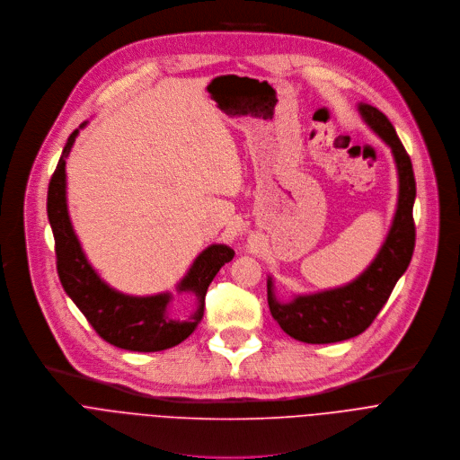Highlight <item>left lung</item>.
<instances>
[{"mask_svg": "<svg viewBox=\"0 0 460 460\" xmlns=\"http://www.w3.org/2000/svg\"><path fill=\"white\" fill-rule=\"evenodd\" d=\"M360 114L392 148L399 170V205L392 230L376 261L353 283L296 297L292 303L275 301L268 281V306L271 317L294 339L308 344H328L351 339L368 328L386 305L401 275L406 271L415 248V175L411 159L390 119L370 105Z\"/></svg>", "mask_w": 460, "mask_h": 460, "instance_id": "1", "label": "left lung"}]
</instances>
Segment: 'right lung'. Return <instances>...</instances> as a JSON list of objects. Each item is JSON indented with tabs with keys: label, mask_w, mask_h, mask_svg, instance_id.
<instances>
[{
	"label": "right lung",
	"mask_w": 460,
	"mask_h": 460,
	"mask_svg": "<svg viewBox=\"0 0 460 460\" xmlns=\"http://www.w3.org/2000/svg\"><path fill=\"white\" fill-rule=\"evenodd\" d=\"M75 136L77 130H74L65 143L58 166L50 177L47 194V214L54 234L59 281L66 296L103 341L130 351H161L177 346L201 323L205 315L207 290L219 268L234 259V250L225 244L208 246L196 259L187 278L181 281V292L189 290L199 299V306L189 321H173L168 317V294L130 297L107 287L88 264L68 219L65 159L75 141Z\"/></svg>",
	"instance_id": "add662e5"
}]
</instances>
